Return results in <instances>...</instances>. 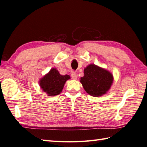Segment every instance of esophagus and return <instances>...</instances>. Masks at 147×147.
I'll return each mask as SVG.
<instances>
[{"label": "esophagus", "instance_id": "obj_1", "mask_svg": "<svg viewBox=\"0 0 147 147\" xmlns=\"http://www.w3.org/2000/svg\"><path fill=\"white\" fill-rule=\"evenodd\" d=\"M71 77H72V79H74V80H77V75L76 72H73L72 73V74H71Z\"/></svg>", "mask_w": 147, "mask_h": 147}]
</instances>
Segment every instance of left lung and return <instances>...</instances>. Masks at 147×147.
<instances>
[{
  "instance_id": "left-lung-1",
  "label": "left lung",
  "mask_w": 147,
  "mask_h": 147,
  "mask_svg": "<svg viewBox=\"0 0 147 147\" xmlns=\"http://www.w3.org/2000/svg\"><path fill=\"white\" fill-rule=\"evenodd\" d=\"M113 81L112 74L95 64H90L84 69V76L80 82L85 91L90 95L99 97L106 94Z\"/></svg>"
}]
</instances>
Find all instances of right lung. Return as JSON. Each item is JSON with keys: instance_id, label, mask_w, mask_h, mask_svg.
I'll return each instance as SVG.
<instances>
[{"instance_id": "1", "label": "right lung", "mask_w": 147, "mask_h": 147, "mask_svg": "<svg viewBox=\"0 0 147 147\" xmlns=\"http://www.w3.org/2000/svg\"><path fill=\"white\" fill-rule=\"evenodd\" d=\"M70 78L69 75H61L55 68L43 76L39 81L40 86L49 96L58 95L64 88L65 82Z\"/></svg>"}]
</instances>
